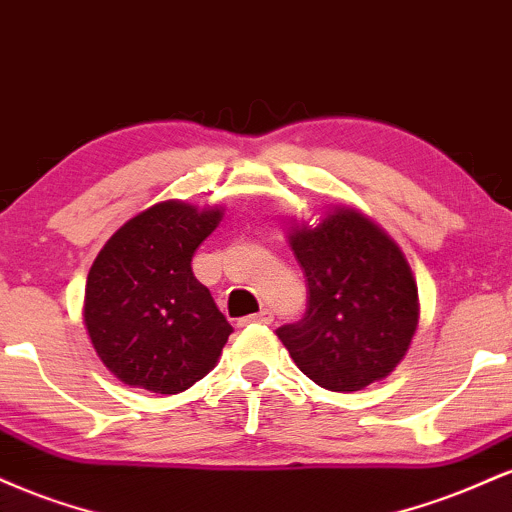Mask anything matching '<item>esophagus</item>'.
<instances>
[{"label": "esophagus", "mask_w": 512, "mask_h": 512, "mask_svg": "<svg viewBox=\"0 0 512 512\" xmlns=\"http://www.w3.org/2000/svg\"><path fill=\"white\" fill-rule=\"evenodd\" d=\"M252 322H260V325H272L274 322V313L269 308H264V310H260V313L257 315H248V317H243V320H240V325H252Z\"/></svg>", "instance_id": "obj_1"}]
</instances>
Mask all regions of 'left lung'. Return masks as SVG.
<instances>
[{"instance_id": "8db88e82", "label": "left lung", "mask_w": 512, "mask_h": 512, "mask_svg": "<svg viewBox=\"0 0 512 512\" xmlns=\"http://www.w3.org/2000/svg\"><path fill=\"white\" fill-rule=\"evenodd\" d=\"M289 243L308 281V313L276 330L293 363L332 392L387 378L419 327V289L399 245L354 207L291 223Z\"/></svg>"}]
</instances>
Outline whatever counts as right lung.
I'll return each mask as SVG.
<instances>
[{
    "label": "right lung",
    "instance_id": "obj_1",
    "mask_svg": "<svg viewBox=\"0 0 512 512\" xmlns=\"http://www.w3.org/2000/svg\"><path fill=\"white\" fill-rule=\"evenodd\" d=\"M221 216L166 199L122 223L93 260L84 325L125 385L178 395L219 361L233 327L192 274V255Z\"/></svg>",
    "mask_w": 512,
    "mask_h": 512
}]
</instances>
